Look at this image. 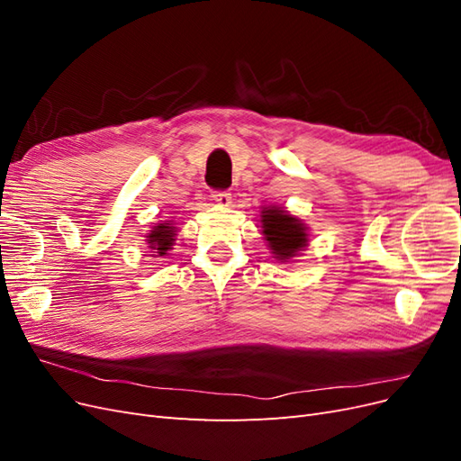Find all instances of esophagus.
Listing matches in <instances>:
<instances>
[{
  "mask_svg": "<svg viewBox=\"0 0 461 461\" xmlns=\"http://www.w3.org/2000/svg\"><path fill=\"white\" fill-rule=\"evenodd\" d=\"M212 198H213V202H215L217 205H221V207H229V205L232 203V196H230L229 192H213Z\"/></svg>",
  "mask_w": 461,
  "mask_h": 461,
  "instance_id": "esophagus-1",
  "label": "esophagus"
}]
</instances>
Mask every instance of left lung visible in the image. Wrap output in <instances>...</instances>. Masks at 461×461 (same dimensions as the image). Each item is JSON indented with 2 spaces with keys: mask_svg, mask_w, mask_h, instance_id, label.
Wrapping results in <instances>:
<instances>
[{
  "mask_svg": "<svg viewBox=\"0 0 461 461\" xmlns=\"http://www.w3.org/2000/svg\"><path fill=\"white\" fill-rule=\"evenodd\" d=\"M259 222L263 240L267 242V248L278 263H290L310 244L308 225L300 217L292 215L285 207H261Z\"/></svg>",
  "mask_w": 461,
  "mask_h": 461,
  "instance_id": "obj_1",
  "label": "left lung"
}]
</instances>
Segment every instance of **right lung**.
Instances as JSON below:
<instances>
[{
    "label": "right lung",
    "mask_w": 461,
    "mask_h": 461,
    "mask_svg": "<svg viewBox=\"0 0 461 461\" xmlns=\"http://www.w3.org/2000/svg\"><path fill=\"white\" fill-rule=\"evenodd\" d=\"M178 229L173 221H161L151 227L146 234V244L151 252V258H165L167 252H171L176 240Z\"/></svg>",
    "instance_id": "right-lung-1"
}]
</instances>
